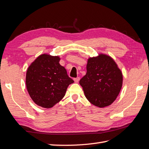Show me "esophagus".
I'll use <instances>...</instances> for the list:
<instances>
[{
    "mask_svg": "<svg viewBox=\"0 0 149 149\" xmlns=\"http://www.w3.org/2000/svg\"><path fill=\"white\" fill-rule=\"evenodd\" d=\"M74 80L75 83H78V82L79 81V80H80V77H76V78H74Z\"/></svg>",
    "mask_w": 149,
    "mask_h": 149,
    "instance_id": "esophagus-1",
    "label": "esophagus"
}]
</instances>
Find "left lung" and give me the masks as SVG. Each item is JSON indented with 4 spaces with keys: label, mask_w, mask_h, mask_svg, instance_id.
Instances as JSON below:
<instances>
[{
    "label": "left lung",
    "mask_w": 149,
    "mask_h": 149,
    "mask_svg": "<svg viewBox=\"0 0 149 149\" xmlns=\"http://www.w3.org/2000/svg\"><path fill=\"white\" fill-rule=\"evenodd\" d=\"M86 70L79 81L86 99L99 107L110 105L122 86V74L116 63L109 56L100 54L88 59Z\"/></svg>",
    "instance_id": "obj_1"
}]
</instances>
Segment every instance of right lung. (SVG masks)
Returning a JSON list of instances; mask_svg holds the SVG:
<instances>
[{"label": "right lung", "instance_id": "add662e5", "mask_svg": "<svg viewBox=\"0 0 149 149\" xmlns=\"http://www.w3.org/2000/svg\"><path fill=\"white\" fill-rule=\"evenodd\" d=\"M58 56L41 55L32 63L26 74V86L37 105L50 108L65 96L68 85L74 83Z\"/></svg>", "mask_w": 149, "mask_h": 149}]
</instances>
